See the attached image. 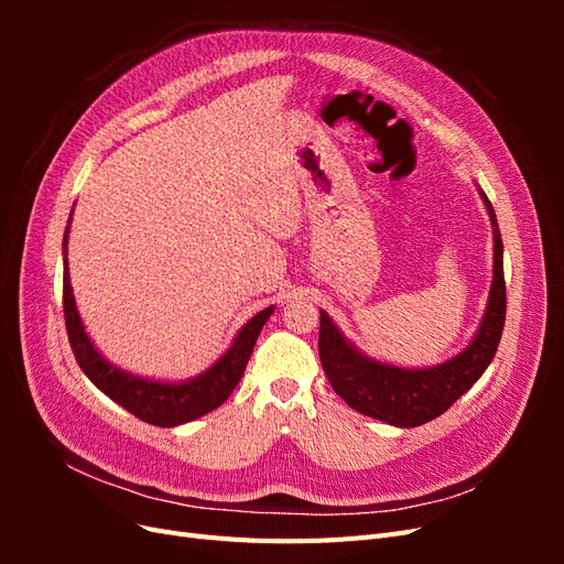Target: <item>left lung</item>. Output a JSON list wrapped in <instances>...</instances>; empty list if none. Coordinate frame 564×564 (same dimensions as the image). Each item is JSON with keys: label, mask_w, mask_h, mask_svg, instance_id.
<instances>
[{"label": "left lung", "mask_w": 564, "mask_h": 564, "mask_svg": "<svg viewBox=\"0 0 564 564\" xmlns=\"http://www.w3.org/2000/svg\"><path fill=\"white\" fill-rule=\"evenodd\" d=\"M480 193L494 235V280L487 308L470 344L449 360L433 367H398L379 362L344 336L332 317L319 311V360L340 400L365 416L416 429L445 414L473 383L482 377L497 355L506 322L503 242L499 220L482 187Z\"/></svg>", "instance_id": "1"}]
</instances>
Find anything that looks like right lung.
<instances>
[{"label":"right lung","instance_id":"1","mask_svg":"<svg viewBox=\"0 0 564 564\" xmlns=\"http://www.w3.org/2000/svg\"><path fill=\"white\" fill-rule=\"evenodd\" d=\"M73 220V212H70ZM70 220L65 226L63 235V311H65V329L70 346L75 352V360L87 373L89 381L106 395L124 406L127 412L139 416L145 423L160 425V429H174V425L195 421L212 409L224 404L235 386L240 383L245 367L251 357L263 324L275 311V305H268L265 311L256 313L245 327L237 332L230 348L218 357V360L204 369L202 373L185 381H155L145 377H135V373L115 367L110 360L98 352L94 340L89 338L84 322L79 317L73 284H70V270H67V232H70Z\"/></svg>","mask_w":564,"mask_h":564}]
</instances>
